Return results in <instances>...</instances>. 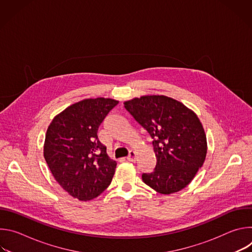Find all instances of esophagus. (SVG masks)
<instances>
[{
    "instance_id": "obj_1",
    "label": "esophagus",
    "mask_w": 252,
    "mask_h": 252,
    "mask_svg": "<svg viewBox=\"0 0 252 252\" xmlns=\"http://www.w3.org/2000/svg\"><path fill=\"white\" fill-rule=\"evenodd\" d=\"M126 159L129 161H134L135 160V153L133 151H129L128 156L126 157Z\"/></svg>"
}]
</instances>
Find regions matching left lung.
<instances>
[{"label":"left lung","mask_w":252,"mask_h":252,"mask_svg":"<svg viewBox=\"0 0 252 252\" xmlns=\"http://www.w3.org/2000/svg\"><path fill=\"white\" fill-rule=\"evenodd\" d=\"M126 110L152 136L157 165L142 181L159 193L185 189L202 166L207 143L197 116L165 95H143L124 102Z\"/></svg>","instance_id":"obj_1"}]
</instances>
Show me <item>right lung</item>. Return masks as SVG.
<instances>
[{"mask_svg": "<svg viewBox=\"0 0 252 252\" xmlns=\"http://www.w3.org/2000/svg\"><path fill=\"white\" fill-rule=\"evenodd\" d=\"M119 103L113 98H87L67 106L48 127L44 157L58 184L73 197L87 201L112 183L117 162L97 138L104 118Z\"/></svg>", "mask_w": 252, "mask_h": 252, "instance_id": "add662e5", "label": "right lung"}]
</instances>
